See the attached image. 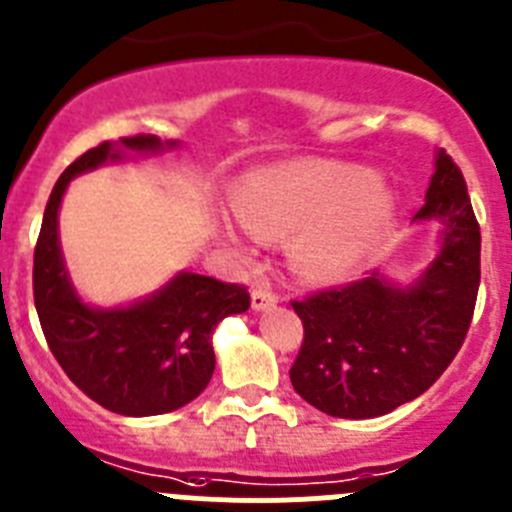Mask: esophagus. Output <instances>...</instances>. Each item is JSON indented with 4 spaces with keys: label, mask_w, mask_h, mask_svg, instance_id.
Listing matches in <instances>:
<instances>
[{
    "label": "esophagus",
    "mask_w": 512,
    "mask_h": 512,
    "mask_svg": "<svg viewBox=\"0 0 512 512\" xmlns=\"http://www.w3.org/2000/svg\"><path fill=\"white\" fill-rule=\"evenodd\" d=\"M275 303H278V296L270 288H265V285H255L252 288V308L255 311H265V308L275 306Z\"/></svg>",
    "instance_id": "esophagus-1"
}]
</instances>
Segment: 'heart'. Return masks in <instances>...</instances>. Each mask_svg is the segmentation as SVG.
Masks as SVG:
<instances>
[{"mask_svg":"<svg viewBox=\"0 0 512 512\" xmlns=\"http://www.w3.org/2000/svg\"><path fill=\"white\" fill-rule=\"evenodd\" d=\"M234 211L257 239L298 234L293 265L303 278L339 280L375 245L390 211V193L362 168L296 163L250 173L239 186ZM222 237L242 247V232L234 224H222Z\"/></svg>","mask_w":512,"mask_h":512,"instance_id":"b5f03b06","label":"heart"}]
</instances>
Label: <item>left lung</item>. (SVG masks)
Listing matches in <instances>:
<instances>
[{"label":"left lung","mask_w":512,"mask_h":512,"mask_svg":"<svg viewBox=\"0 0 512 512\" xmlns=\"http://www.w3.org/2000/svg\"><path fill=\"white\" fill-rule=\"evenodd\" d=\"M426 204L413 222L441 224V250L411 285L385 275L293 301L303 344L296 393L334 418H375L418 398L457 357L480 288V224L462 170L436 153Z\"/></svg>","instance_id":"obj_1"}]
</instances>
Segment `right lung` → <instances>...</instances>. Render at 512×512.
I'll return each mask as SVG.
<instances>
[{
    "mask_svg": "<svg viewBox=\"0 0 512 512\" xmlns=\"http://www.w3.org/2000/svg\"><path fill=\"white\" fill-rule=\"evenodd\" d=\"M178 142L155 135L101 142L73 160L53 186L35 245L32 293L45 342L76 388L119 416H160L199 398L214 375L211 334L250 308L245 285L178 273L158 293L122 308L81 301L58 242V209L71 178L124 153H160Z\"/></svg>",
    "mask_w": 512,
    "mask_h": 512,
    "instance_id": "add662e5",
    "label": "right lung"
}]
</instances>
